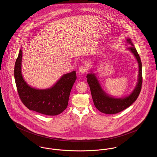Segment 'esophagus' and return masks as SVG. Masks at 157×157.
<instances>
[{
	"instance_id": "34e87169",
	"label": "esophagus",
	"mask_w": 157,
	"mask_h": 157,
	"mask_svg": "<svg viewBox=\"0 0 157 157\" xmlns=\"http://www.w3.org/2000/svg\"><path fill=\"white\" fill-rule=\"evenodd\" d=\"M88 67L87 65H82V66H80L79 67V72L82 74H84L85 72H86L88 71Z\"/></svg>"
}]
</instances>
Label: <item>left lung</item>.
<instances>
[{"label":"left lung","mask_w":157,"mask_h":157,"mask_svg":"<svg viewBox=\"0 0 157 157\" xmlns=\"http://www.w3.org/2000/svg\"><path fill=\"white\" fill-rule=\"evenodd\" d=\"M127 43L131 45L128 48L134 55L138 63V82L134 90L130 95L123 98H115L107 94L101 88L97 75L91 72L87 74V82L89 85L94 104L101 112L106 114H114L121 112L130 106L137 99L142 85V64L140 57L130 38H127Z\"/></svg>","instance_id":"obj_1"}]
</instances>
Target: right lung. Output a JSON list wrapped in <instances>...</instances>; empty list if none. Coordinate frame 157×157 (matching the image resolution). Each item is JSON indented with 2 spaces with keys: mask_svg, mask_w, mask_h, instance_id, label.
I'll return each instance as SVG.
<instances>
[{
  "mask_svg": "<svg viewBox=\"0 0 157 157\" xmlns=\"http://www.w3.org/2000/svg\"><path fill=\"white\" fill-rule=\"evenodd\" d=\"M22 49H20L14 67V78L19 97L29 110L47 115H57L67 106L72 86L77 79L76 72L63 75L50 88L39 90L28 85L22 74Z\"/></svg>",
  "mask_w": 157,
  "mask_h": 157,
  "instance_id": "add662e5",
  "label": "right lung"
}]
</instances>
